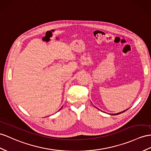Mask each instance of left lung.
I'll return each mask as SVG.
<instances>
[{
    "label": "left lung",
    "instance_id": "obj_1",
    "mask_svg": "<svg viewBox=\"0 0 151 151\" xmlns=\"http://www.w3.org/2000/svg\"><path fill=\"white\" fill-rule=\"evenodd\" d=\"M127 110H124V111H121V112H119V113H118V114H111V115H119V114H122V113H123V112H124L125 111H126Z\"/></svg>",
    "mask_w": 151,
    "mask_h": 151
}]
</instances>
